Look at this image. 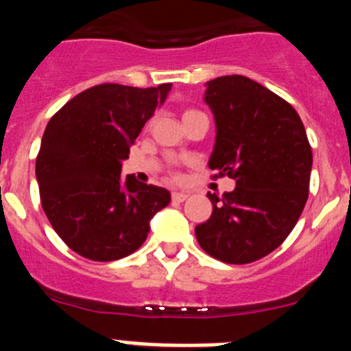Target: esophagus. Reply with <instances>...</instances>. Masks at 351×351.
<instances>
[{"instance_id": "34e87169", "label": "esophagus", "mask_w": 351, "mask_h": 351, "mask_svg": "<svg viewBox=\"0 0 351 351\" xmlns=\"http://www.w3.org/2000/svg\"><path fill=\"white\" fill-rule=\"evenodd\" d=\"M188 197H190V195L184 193V191H173V193H172V200H173V202H184V200Z\"/></svg>"}]
</instances>
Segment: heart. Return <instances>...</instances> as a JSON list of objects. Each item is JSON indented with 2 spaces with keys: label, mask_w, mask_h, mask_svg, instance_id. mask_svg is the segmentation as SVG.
<instances>
[{
  "label": "heart",
  "mask_w": 351,
  "mask_h": 351,
  "mask_svg": "<svg viewBox=\"0 0 351 351\" xmlns=\"http://www.w3.org/2000/svg\"><path fill=\"white\" fill-rule=\"evenodd\" d=\"M188 114H193V110H190V112H186V114H184V116H188ZM184 116H182V117H184Z\"/></svg>",
  "instance_id": "heart-1"
}]
</instances>
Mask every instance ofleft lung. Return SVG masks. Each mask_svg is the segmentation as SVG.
<instances>
[{
	"label": "left lung",
	"mask_w": 351,
	"mask_h": 351,
	"mask_svg": "<svg viewBox=\"0 0 351 351\" xmlns=\"http://www.w3.org/2000/svg\"><path fill=\"white\" fill-rule=\"evenodd\" d=\"M204 101L216 125L209 169L234 179L235 190L207 193L213 214L195 235L216 260L255 262L280 246L300 218L311 145L295 108L247 77L209 80Z\"/></svg>",
	"instance_id": "8db88e82"
}]
</instances>
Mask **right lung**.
<instances>
[{
	"label": "right lung",
	"instance_id": "1",
	"mask_svg": "<svg viewBox=\"0 0 351 351\" xmlns=\"http://www.w3.org/2000/svg\"><path fill=\"white\" fill-rule=\"evenodd\" d=\"M172 84H100L64 104L49 121L36 158L45 216L70 250L96 262L125 258L144 244L170 191L121 176L130 147Z\"/></svg>",
	"mask_w": 351,
	"mask_h": 351
}]
</instances>
